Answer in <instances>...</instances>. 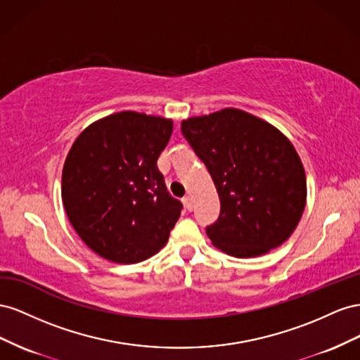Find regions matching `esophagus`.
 Returning <instances> with one entry per match:
<instances>
[{
	"mask_svg": "<svg viewBox=\"0 0 360 360\" xmlns=\"http://www.w3.org/2000/svg\"><path fill=\"white\" fill-rule=\"evenodd\" d=\"M182 202H184V207H186L188 211H193V202H191V198H190V196L184 198Z\"/></svg>",
	"mask_w": 360,
	"mask_h": 360,
	"instance_id": "esophagus-1",
	"label": "esophagus"
}]
</instances>
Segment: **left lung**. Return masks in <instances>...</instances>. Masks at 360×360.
I'll return each instance as SVG.
<instances>
[{
    "label": "left lung",
    "instance_id": "obj_1",
    "mask_svg": "<svg viewBox=\"0 0 360 360\" xmlns=\"http://www.w3.org/2000/svg\"><path fill=\"white\" fill-rule=\"evenodd\" d=\"M181 131L219 193L220 215L207 228L215 248L255 258L291 237L306 207V174L288 137L238 108L188 117Z\"/></svg>",
    "mask_w": 360,
    "mask_h": 360
}]
</instances>
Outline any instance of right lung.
Returning a JSON list of instances; mask_svg holds the SVG:
<instances>
[{
	"mask_svg": "<svg viewBox=\"0 0 360 360\" xmlns=\"http://www.w3.org/2000/svg\"><path fill=\"white\" fill-rule=\"evenodd\" d=\"M173 120L137 111L102 117L81 132L61 173L70 224L104 259L137 264L166 245L182 203L157 167Z\"/></svg>",
	"mask_w": 360,
	"mask_h": 360,
	"instance_id": "add662e5",
	"label": "right lung"
}]
</instances>
